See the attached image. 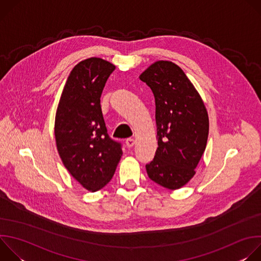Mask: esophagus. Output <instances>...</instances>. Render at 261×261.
Returning <instances> with one entry per match:
<instances>
[{
    "label": "esophagus",
    "instance_id": "34e87169",
    "mask_svg": "<svg viewBox=\"0 0 261 261\" xmlns=\"http://www.w3.org/2000/svg\"><path fill=\"white\" fill-rule=\"evenodd\" d=\"M134 144H135V140H134L133 138H128V139L126 140V145H127V147H132Z\"/></svg>",
    "mask_w": 261,
    "mask_h": 261
}]
</instances>
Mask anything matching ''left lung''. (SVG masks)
<instances>
[{"mask_svg":"<svg viewBox=\"0 0 261 261\" xmlns=\"http://www.w3.org/2000/svg\"><path fill=\"white\" fill-rule=\"evenodd\" d=\"M140 81L151 88L156 103L158 147L145 165L148 177L170 190L195 174L208 136L204 103L184 71L170 61H158L144 70Z\"/></svg>","mask_w":261,"mask_h":261,"instance_id":"obj_1","label":"left lung"}]
</instances>
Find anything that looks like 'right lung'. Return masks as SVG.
I'll return each instance as SVG.
<instances>
[{
    "mask_svg": "<svg viewBox=\"0 0 261 261\" xmlns=\"http://www.w3.org/2000/svg\"><path fill=\"white\" fill-rule=\"evenodd\" d=\"M115 69L100 58L80 62L70 72L56 114L55 137L62 162L92 192L111 179L123 155L121 143L107 134L100 105L104 86Z\"/></svg>",
    "mask_w": 261,
    "mask_h": 261,
    "instance_id": "obj_1",
    "label": "right lung"
}]
</instances>
